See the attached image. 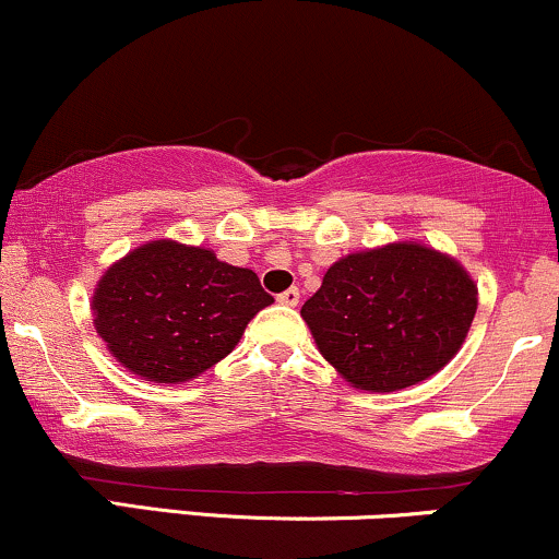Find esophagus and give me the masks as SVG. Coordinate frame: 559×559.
Returning a JSON list of instances; mask_svg holds the SVG:
<instances>
[{"label":"esophagus","instance_id":"esophagus-1","mask_svg":"<svg viewBox=\"0 0 559 559\" xmlns=\"http://www.w3.org/2000/svg\"><path fill=\"white\" fill-rule=\"evenodd\" d=\"M278 301L286 307H297L299 305V288H286L284 294H278Z\"/></svg>","mask_w":559,"mask_h":559}]
</instances>
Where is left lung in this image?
Instances as JSON below:
<instances>
[{
	"mask_svg": "<svg viewBox=\"0 0 559 559\" xmlns=\"http://www.w3.org/2000/svg\"><path fill=\"white\" fill-rule=\"evenodd\" d=\"M476 307L478 286L457 260L396 241L333 262L301 318L352 386L383 394L439 373L463 346Z\"/></svg>",
	"mask_w": 559,
	"mask_h": 559,
	"instance_id": "1",
	"label": "left lung"
}]
</instances>
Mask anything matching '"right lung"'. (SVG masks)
I'll return each instance as SVG.
<instances>
[{"label": "right lung", "mask_w": 559, "mask_h": 559, "mask_svg": "<svg viewBox=\"0 0 559 559\" xmlns=\"http://www.w3.org/2000/svg\"><path fill=\"white\" fill-rule=\"evenodd\" d=\"M271 301L249 267L159 239L107 267L92 310L96 333L123 368L146 381L183 383L221 362Z\"/></svg>", "instance_id": "right-lung-1"}]
</instances>
